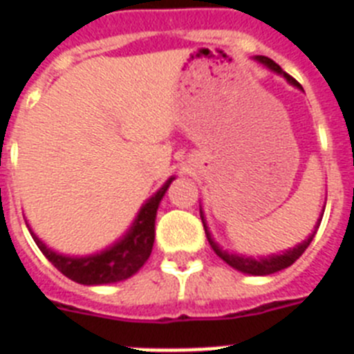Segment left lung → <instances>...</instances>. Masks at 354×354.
Segmentation results:
<instances>
[{
    "label": "left lung",
    "instance_id": "1",
    "mask_svg": "<svg viewBox=\"0 0 354 354\" xmlns=\"http://www.w3.org/2000/svg\"><path fill=\"white\" fill-rule=\"evenodd\" d=\"M255 60L261 62L262 65H266L268 68H271V71H274L277 74H280V76L286 77L287 81H289L292 86H296V88L303 90L301 84L298 83V81L294 80L292 76H289L287 72L282 71V67L278 64H274L271 58H268V56H255ZM324 212V209H323ZM200 218H202V223H204V228H205V236H207V241L209 245H211V248L214 250V253L218 255L220 259H223L225 262H227L228 266H232L234 270L241 271V273H246V274H257V277H266V274H273L277 273V271H282L286 270V268H289V266H292V262L298 261L299 257L303 255V252H305L306 248H308V245H310V241L314 239L315 232H317L319 225H321V220H323V216H319L317 223H315L314 227V232L308 236V239H305L303 243H299L296 248H289L286 250L283 253H280V255H268V257H246V255H237V253H228L227 250L220 248L218 246V243H214V239L211 237V232L207 230V223H205L204 220V212L200 211Z\"/></svg>",
    "mask_w": 354,
    "mask_h": 354
}]
</instances>
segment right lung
I'll return each instance as SVG.
<instances>
[{"label": "right lung", "mask_w": 354, "mask_h": 354, "mask_svg": "<svg viewBox=\"0 0 354 354\" xmlns=\"http://www.w3.org/2000/svg\"><path fill=\"white\" fill-rule=\"evenodd\" d=\"M174 179L175 177H170L159 187L158 193H154L147 200L140 209L138 216L134 218L129 230L115 245L108 246L102 252L84 255V257H71V255H64V253H58L46 246L30 230L31 237L56 270L74 282L83 283V286H104V283H117L127 280L150 257V252L154 246V227L159 202Z\"/></svg>", "instance_id": "1"}]
</instances>
